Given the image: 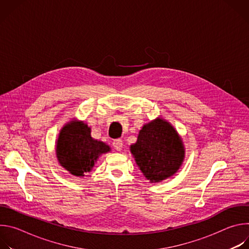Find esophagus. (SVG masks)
I'll return each instance as SVG.
<instances>
[{"label": "esophagus", "instance_id": "obj_1", "mask_svg": "<svg viewBox=\"0 0 249 249\" xmlns=\"http://www.w3.org/2000/svg\"><path fill=\"white\" fill-rule=\"evenodd\" d=\"M113 147H114V149L116 150V151H121L122 150V148H123V142H122V140L121 139H117V140H115L114 142H113Z\"/></svg>", "mask_w": 249, "mask_h": 249}]
</instances>
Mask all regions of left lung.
<instances>
[{
    "instance_id": "8db88e82",
    "label": "left lung",
    "mask_w": 249,
    "mask_h": 249,
    "mask_svg": "<svg viewBox=\"0 0 249 249\" xmlns=\"http://www.w3.org/2000/svg\"><path fill=\"white\" fill-rule=\"evenodd\" d=\"M135 161L151 183L173 176L181 167L185 148L181 137L166 120L158 117L145 124L130 146Z\"/></svg>"
}]
</instances>
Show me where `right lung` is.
<instances>
[{
    "instance_id": "obj_1",
    "label": "right lung",
    "mask_w": 249,
    "mask_h": 249,
    "mask_svg": "<svg viewBox=\"0 0 249 249\" xmlns=\"http://www.w3.org/2000/svg\"><path fill=\"white\" fill-rule=\"evenodd\" d=\"M91 129L76 118L67 122L60 130L56 141V157L59 164L70 174L84 177L92 170L95 162L111 148L90 135Z\"/></svg>"
}]
</instances>
